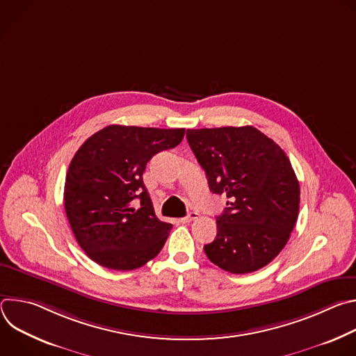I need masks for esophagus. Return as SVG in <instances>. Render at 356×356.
<instances>
[{
    "label": "esophagus",
    "mask_w": 356,
    "mask_h": 356,
    "mask_svg": "<svg viewBox=\"0 0 356 356\" xmlns=\"http://www.w3.org/2000/svg\"><path fill=\"white\" fill-rule=\"evenodd\" d=\"M198 218V213H195V211H191V213H188L186 217H183V218H180V222H183V224H186V222H190V221H194V220H197Z\"/></svg>",
    "instance_id": "obj_1"
}]
</instances>
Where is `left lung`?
Returning a JSON list of instances; mask_svg holds the SVG:
<instances>
[{
  "mask_svg": "<svg viewBox=\"0 0 356 356\" xmlns=\"http://www.w3.org/2000/svg\"><path fill=\"white\" fill-rule=\"evenodd\" d=\"M187 142L210 190L225 194L207 258L236 275L270 264L296 225L300 186L284 150L253 127L187 129Z\"/></svg>",
  "mask_w": 356,
  "mask_h": 356,
  "instance_id": "8db88e82",
  "label": "left lung"
}]
</instances>
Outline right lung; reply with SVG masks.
<instances>
[{"label":"right lung","instance_id":"obj_1","mask_svg":"<svg viewBox=\"0 0 356 356\" xmlns=\"http://www.w3.org/2000/svg\"><path fill=\"white\" fill-rule=\"evenodd\" d=\"M183 136V128L110 125L79 147L66 175L65 210L91 261L134 270L161 252L172 224L156 217L142 176L152 156L176 147Z\"/></svg>","mask_w":356,"mask_h":356}]
</instances>
